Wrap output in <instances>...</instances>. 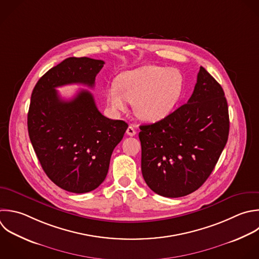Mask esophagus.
I'll list each match as a JSON object with an SVG mask.
<instances>
[{
	"label": "esophagus",
	"instance_id": "34e87169",
	"mask_svg": "<svg viewBox=\"0 0 259 259\" xmlns=\"http://www.w3.org/2000/svg\"><path fill=\"white\" fill-rule=\"evenodd\" d=\"M126 134L130 136V137H134L135 135H136V131H135V128L133 127V126H128L127 127V130H126Z\"/></svg>",
	"mask_w": 259,
	"mask_h": 259
}]
</instances>
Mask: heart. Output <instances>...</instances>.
<instances>
[{
	"label": "heart",
	"instance_id": "1",
	"mask_svg": "<svg viewBox=\"0 0 259 259\" xmlns=\"http://www.w3.org/2000/svg\"><path fill=\"white\" fill-rule=\"evenodd\" d=\"M184 89V77L177 69L147 65L121 73L106 89L105 99L115 113L125 111L128 102L141 120L155 122L176 108Z\"/></svg>",
	"mask_w": 259,
	"mask_h": 259
}]
</instances>
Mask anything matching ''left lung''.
Returning a JSON list of instances; mask_svg holds the SVG:
<instances>
[{
	"mask_svg": "<svg viewBox=\"0 0 259 259\" xmlns=\"http://www.w3.org/2000/svg\"><path fill=\"white\" fill-rule=\"evenodd\" d=\"M229 127L224 90L200 67L187 103L155 123L140 126L142 173L148 186L165 197L198 189L227 144Z\"/></svg>",
	"mask_w": 259,
	"mask_h": 259,
	"instance_id": "left-lung-1",
	"label": "left lung"
}]
</instances>
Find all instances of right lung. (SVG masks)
<instances>
[{
	"mask_svg": "<svg viewBox=\"0 0 259 259\" xmlns=\"http://www.w3.org/2000/svg\"><path fill=\"white\" fill-rule=\"evenodd\" d=\"M103 65L101 60L68 58L49 70L31 94L27 125L35 154L48 177L74 193L92 191L104 181L111 154L128 125L102 115L89 91L64 100L56 88H93Z\"/></svg>",
	"mask_w": 259,
	"mask_h": 259,
	"instance_id": "1",
	"label": "right lung"
}]
</instances>
